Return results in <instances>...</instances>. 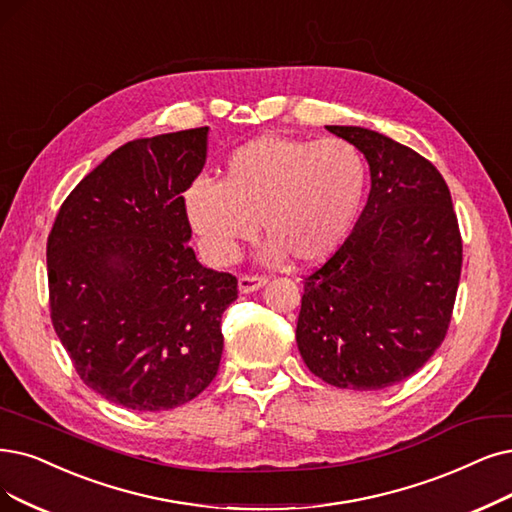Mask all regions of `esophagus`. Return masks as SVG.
<instances>
[{
    "instance_id": "34e87169",
    "label": "esophagus",
    "mask_w": 512,
    "mask_h": 512,
    "mask_svg": "<svg viewBox=\"0 0 512 512\" xmlns=\"http://www.w3.org/2000/svg\"><path fill=\"white\" fill-rule=\"evenodd\" d=\"M269 279L262 277V275H241L239 277V292L241 294H250V292H256L260 290L264 283H267Z\"/></svg>"
}]
</instances>
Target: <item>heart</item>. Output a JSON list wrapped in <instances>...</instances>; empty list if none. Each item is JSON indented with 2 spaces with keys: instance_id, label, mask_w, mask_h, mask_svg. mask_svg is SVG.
Segmentation results:
<instances>
[{
  "instance_id": "1",
  "label": "heart",
  "mask_w": 512,
  "mask_h": 512,
  "mask_svg": "<svg viewBox=\"0 0 512 512\" xmlns=\"http://www.w3.org/2000/svg\"><path fill=\"white\" fill-rule=\"evenodd\" d=\"M365 189V159L351 142L260 136L227 157L218 182H195L187 216L216 258H231L262 222L264 256L313 264L349 237Z\"/></svg>"
}]
</instances>
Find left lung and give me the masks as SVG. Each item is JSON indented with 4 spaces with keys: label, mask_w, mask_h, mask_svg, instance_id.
I'll return each instance as SVG.
<instances>
[{
    "label": "left lung",
    "mask_w": 512,
    "mask_h": 512,
    "mask_svg": "<svg viewBox=\"0 0 512 512\" xmlns=\"http://www.w3.org/2000/svg\"><path fill=\"white\" fill-rule=\"evenodd\" d=\"M370 163L372 189L351 235L304 277L298 351L323 382L393 386L433 357L452 321L462 237L431 161L393 138L327 126Z\"/></svg>",
    "instance_id": "1"
}]
</instances>
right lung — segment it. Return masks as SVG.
Returning a JSON list of instances; mask_svg holds the SVG:
<instances>
[{"instance_id":"right-lung-1","label":"right lung","mask_w":512,"mask_h":512,"mask_svg":"<svg viewBox=\"0 0 512 512\" xmlns=\"http://www.w3.org/2000/svg\"><path fill=\"white\" fill-rule=\"evenodd\" d=\"M208 128L138 138L69 193L48 235L54 332L81 382L136 412L195 399L220 365L237 277L201 267L185 193Z\"/></svg>"}]
</instances>
